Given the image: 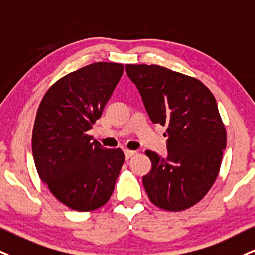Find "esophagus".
<instances>
[{
	"label": "esophagus",
	"instance_id": "obj_1",
	"mask_svg": "<svg viewBox=\"0 0 255 255\" xmlns=\"http://www.w3.org/2000/svg\"><path fill=\"white\" fill-rule=\"evenodd\" d=\"M124 153H125V158L127 159H130V158H132V157L136 155V151H133V150H125L124 151Z\"/></svg>",
	"mask_w": 255,
	"mask_h": 255
}]
</instances>
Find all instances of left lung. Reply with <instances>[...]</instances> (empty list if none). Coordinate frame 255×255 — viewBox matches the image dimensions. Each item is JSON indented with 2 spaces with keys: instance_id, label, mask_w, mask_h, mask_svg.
Here are the masks:
<instances>
[{
  "instance_id": "1",
  "label": "left lung",
  "mask_w": 255,
  "mask_h": 255,
  "mask_svg": "<svg viewBox=\"0 0 255 255\" xmlns=\"http://www.w3.org/2000/svg\"><path fill=\"white\" fill-rule=\"evenodd\" d=\"M150 119L166 128L168 155L145 151L147 196L168 212L200 202L218 177L227 132L215 97L202 81L158 65H125Z\"/></svg>"
}]
</instances>
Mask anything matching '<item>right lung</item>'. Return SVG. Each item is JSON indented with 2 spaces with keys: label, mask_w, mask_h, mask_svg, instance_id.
<instances>
[{
  "label": "right lung",
  "mask_w": 255,
  "mask_h": 255,
  "mask_svg": "<svg viewBox=\"0 0 255 255\" xmlns=\"http://www.w3.org/2000/svg\"><path fill=\"white\" fill-rule=\"evenodd\" d=\"M124 72L117 62H94L66 74L47 90L34 122L31 149L37 174L51 193L78 212L111 197L124 152L105 149L89 130Z\"/></svg>",
  "instance_id": "right-lung-1"
}]
</instances>
